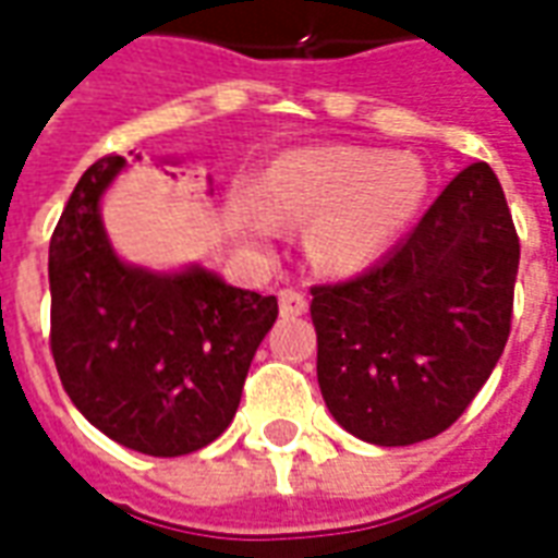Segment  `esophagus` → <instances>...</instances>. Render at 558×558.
Returning a JSON list of instances; mask_svg holds the SVG:
<instances>
[{"instance_id":"esophagus-1","label":"esophagus","mask_w":558,"mask_h":558,"mask_svg":"<svg viewBox=\"0 0 558 558\" xmlns=\"http://www.w3.org/2000/svg\"><path fill=\"white\" fill-rule=\"evenodd\" d=\"M278 299H280V314L283 316H302L304 311H307V299H304L302 292L283 290Z\"/></svg>"}]
</instances>
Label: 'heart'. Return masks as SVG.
<instances>
[{
	"mask_svg": "<svg viewBox=\"0 0 558 558\" xmlns=\"http://www.w3.org/2000/svg\"><path fill=\"white\" fill-rule=\"evenodd\" d=\"M427 170L379 148H292L268 163L256 194H230L232 230L271 244L278 227H304V254L319 271L352 278L391 254L427 199Z\"/></svg>",
	"mask_w": 558,
	"mask_h": 558,
	"instance_id": "heart-1",
	"label": "heart"
}]
</instances>
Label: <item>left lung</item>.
Here are the masks:
<instances>
[{"label": "left lung", "mask_w": 558, "mask_h": 558, "mask_svg": "<svg viewBox=\"0 0 558 558\" xmlns=\"http://www.w3.org/2000/svg\"><path fill=\"white\" fill-rule=\"evenodd\" d=\"M517 266L502 184L472 163L379 266L314 287L316 379L340 427L386 448L448 430L508 343Z\"/></svg>", "instance_id": "obj_1"}]
</instances>
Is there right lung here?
<instances>
[{"mask_svg": "<svg viewBox=\"0 0 558 558\" xmlns=\"http://www.w3.org/2000/svg\"><path fill=\"white\" fill-rule=\"evenodd\" d=\"M125 167L119 155L95 160L56 223L47 266L53 362L71 403L113 442L151 457L191 454L230 427L278 299L230 287L199 263L160 271L122 259L101 199Z\"/></svg>", "mask_w": 558, "mask_h": 558, "instance_id": "add662e5", "label": "right lung"}]
</instances>
